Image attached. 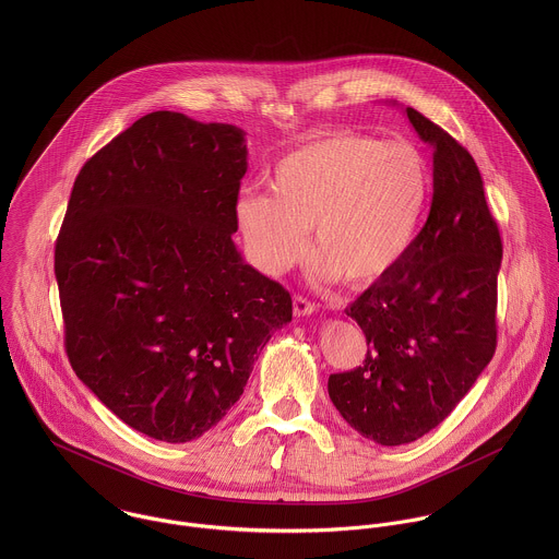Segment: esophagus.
<instances>
[{
  "mask_svg": "<svg viewBox=\"0 0 559 559\" xmlns=\"http://www.w3.org/2000/svg\"><path fill=\"white\" fill-rule=\"evenodd\" d=\"M295 317H310V314H314V310H317V306L312 304V301H308V299H304V297H295Z\"/></svg>",
  "mask_w": 559,
  "mask_h": 559,
  "instance_id": "34e87169",
  "label": "esophagus"
}]
</instances>
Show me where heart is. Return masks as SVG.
<instances>
[{
  "label": "heart",
  "instance_id": "obj_1",
  "mask_svg": "<svg viewBox=\"0 0 559 559\" xmlns=\"http://www.w3.org/2000/svg\"><path fill=\"white\" fill-rule=\"evenodd\" d=\"M266 189H242L235 222L249 260L280 275L312 247V273L370 286L408 258L428 217L432 169L411 142L326 133L275 160Z\"/></svg>",
  "mask_w": 559,
  "mask_h": 559
}]
</instances>
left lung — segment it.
I'll use <instances>...</instances> for the list:
<instances>
[{"instance_id":"obj_1","label":"left lung","mask_w":559,"mask_h":559,"mask_svg":"<svg viewBox=\"0 0 559 559\" xmlns=\"http://www.w3.org/2000/svg\"><path fill=\"white\" fill-rule=\"evenodd\" d=\"M404 114L432 148L430 213L408 258L346 308L368 353L326 383L346 424L388 448L439 426L492 359L503 255L474 157L413 107Z\"/></svg>"}]
</instances>
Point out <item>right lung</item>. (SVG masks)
Masks as SVG:
<instances>
[{"label":"right lung","instance_id":"add662e5","mask_svg":"<svg viewBox=\"0 0 559 559\" xmlns=\"http://www.w3.org/2000/svg\"><path fill=\"white\" fill-rule=\"evenodd\" d=\"M245 133L153 111L81 167L56 242L67 353L124 424L202 437L240 399L288 290L240 255Z\"/></svg>","mask_w":559,"mask_h":559}]
</instances>
